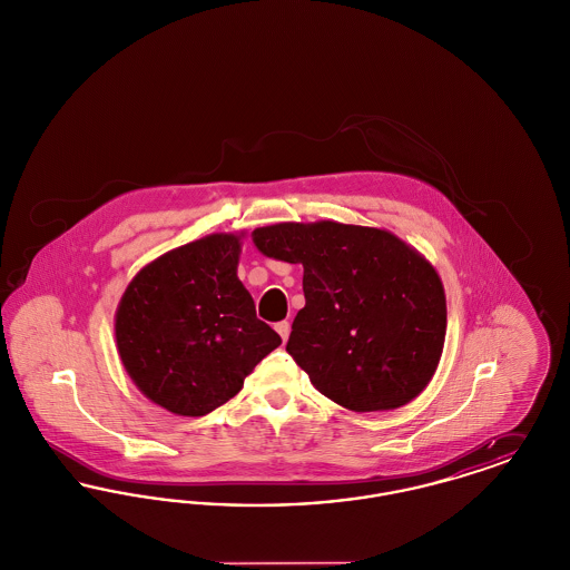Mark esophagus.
<instances>
[{
    "mask_svg": "<svg viewBox=\"0 0 570 570\" xmlns=\"http://www.w3.org/2000/svg\"><path fill=\"white\" fill-rule=\"evenodd\" d=\"M275 331L279 333L282 342H288V335H291V323H288V321H282V323H277V325H275Z\"/></svg>",
    "mask_w": 570,
    "mask_h": 570,
    "instance_id": "obj_1",
    "label": "esophagus"
}]
</instances>
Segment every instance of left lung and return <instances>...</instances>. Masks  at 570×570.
Instances as JSON below:
<instances>
[{
	"instance_id": "8db88e82",
	"label": "left lung",
	"mask_w": 570,
	"mask_h": 570,
	"mask_svg": "<svg viewBox=\"0 0 570 570\" xmlns=\"http://www.w3.org/2000/svg\"><path fill=\"white\" fill-rule=\"evenodd\" d=\"M256 247L303 265L305 307L286 351L340 406H406L434 379L446 335V297L434 265L397 235L318 222L252 233Z\"/></svg>"
}]
</instances>
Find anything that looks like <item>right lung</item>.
<instances>
[{
    "mask_svg": "<svg viewBox=\"0 0 570 570\" xmlns=\"http://www.w3.org/2000/svg\"><path fill=\"white\" fill-rule=\"evenodd\" d=\"M245 233H214L136 273L115 312V342L136 389L179 416L235 397L282 344L237 277Z\"/></svg>",
    "mask_w": 570,
    "mask_h": 570,
    "instance_id": "add662e5",
    "label": "right lung"
}]
</instances>
